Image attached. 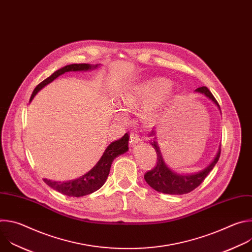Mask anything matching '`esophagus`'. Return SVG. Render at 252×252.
Wrapping results in <instances>:
<instances>
[{"instance_id":"34e87169","label":"esophagus","mask_w":252,"mask_h":252,"mask_svg":"<svg viewBox=\"0 0 252 252\" xmlns=\"http://www.w3.org/2000/svg\"><path fill=\"white\" fill-rule=\"evenodd\" d=\"M129 138H130V145H134V143H137L139 141L140 136L137 133V131H132V132H130Z\"/></svg>"}]
</instances>
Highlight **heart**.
Listing matches in <instances>:
<instances>
[{
    "label": "heart",
    "instance_id": "heart-1",
    "mask_svg": "<svg viewBox=\"0 0 252 252\" xmlns=\"http://www.w3.org/2000/svg\"><path fill=\"white\" fill-rule=\"evenodd\" d=\"M168 86V81L163 78H154L133 86L122 94L120 109L124 112H130L137 109L142 103L154 100L160 95L166 96L171 93ZM122 111H115V117L120 122L125 121V116ZM154 115V110L151 107L143 111V117L147 120H151Z\"/></svg>",
    "mask_w": 252,
    "mask_h": 252
}]
</instances>
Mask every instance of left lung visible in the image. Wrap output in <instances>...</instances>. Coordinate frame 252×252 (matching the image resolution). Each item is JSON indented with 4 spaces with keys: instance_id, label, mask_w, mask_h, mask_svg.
Here are the masks:
<instances>
[{
    "instance_id": "8db88e82",
    "label": "left lung",
    "mask_w": 252,
    "mask_h": 252,
    "mask_svg": "<svg viewBox=\"0 0 252 252\" xmlns=\"http://www.w3.org/2000/svg\"><path fill=\"white\" fill-rule=\"evenodd\" d=\"M196 92L201 93L204 95H206L208 98H210L215 104L220 107L218 100L215 99L213 94L210 93V91L206 87H200V88L196 89ZM155 134H156V132L153 129L152 132L150 133V136H154ZM156 139H157V137L154 138V141L151 142V145L154 147V149L157 152V164L153 169L146 172L145 179L150 187H152L157 191H159L162 193L186 194V193L192 191L198 186H200V184L204 181L205 177L208 175V173L212 170L214 165L217 164V162L219 161L220 157L221 150L220 149V152L218 153L217 158H215L214 160L201 172L192 174V175H178V174H175L174 172H172L165 165Z\"/></svg>"
}]
</instances>
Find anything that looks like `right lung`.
<instances>
[{
    "instance_id": "1",
    "label": "right lung",
    "mask_w": 252,
    "mask_h": 252,
    "mask_svg": "<svg viewBox=\"0 0 252 252\" xmlns=\"http://www.w3.org/2000/svg\"><path fill=\"white\" fill-rule=\"evenodd\" d=\"M96 65H94L95 67ZM93 66L89 63H73V64H67L44 80L42 83H40L37 87L34 88L30 101L33 98L40 90H42L45 86L56 80L59 76L64 74L65 71H70V70H87L92 68ZM128 133H126L121 139L112 142L111 145L106 148L104 151L102 157L100 159L97 161V163L86 174L81 176L80 178L75 179V181H70V182H65V183H60V182H52L49 181V179H44V182L54 189L55 190L67 195V196H74V197H80L84 196L87 194H91L94 191L100 189L103 184L105 183L107 176H109L111 165L114 161V159L125 154L128 150Z\"/></svg>"
}]
</instances>
